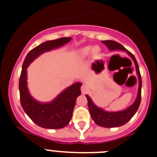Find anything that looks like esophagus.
<instances>
[{
  "label": "esophagus",
  "mask_w": 157,
  "mask_h": 157,
  "mask_svg": "<svg viewBox=\"0 0 157 157\" xmlns=\"http://www.w3.org/2000/svg\"><path fill=\"white\" fill-rule=\"evenodd\" d=\"M81 91L82 94H85L87 93V91H88V87H87V86L86 85V84H83V85L82 86Z\"/></svg>",
  "instance_id": "esophagus-1"
}]
</instances>
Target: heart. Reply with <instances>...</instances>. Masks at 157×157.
Returning <instances> with one entry per match:
<instances>
[{
  "mask_svg": "<svg viewBox=\"0 0 157 157\" xmlns=\"http://www.w3.org/2000/svg\"><path fill=\"white\" fill-rule=\"evenodd\" d=\"M91 51H92V53L94 54V56H97L99 53L100 48L98 46H95L94 48H92L91 46H86L81 49V54L83 56H86L87 55H89Z\"/></svg>",
  "mask_w": 157,
  "mask_h": 157,
  "instance_id": "1",
  "label": "heart"
}]
</instances>
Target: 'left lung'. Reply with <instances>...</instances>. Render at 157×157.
<instances>
[{"label":"left lung","mask_w":157,"mask_h":157,"mask_svg":"<svg viewBox=\"0 0 157 157\" xmlns=\"http://www.w3.org/2000/svg\"><path fill=\"white\" fill-rule=\"evenodd\" d=\"M102 43H104L109 50H123L126 51L129 54V56L132 58L134 62V64L136 67V71H137V74H138V78H139V89H138V94L137 99L135 100L134 103L131 106L127 108L126 110L120 111V112H108L102 110L100 108H98L94 103H93L92 100L89 96L86 95L88 101V108L90 116L92 117L93 120L97 123L98 126L103 127H120L127 123L130 119L134 116L136 112L138 111L139 108L140 103H141V77L140 74L139 67H138V62L136 60L135 57L130 52H129L127 49H126L120 43L116 42L115 41H102Z\"/></svg>","instance_id":"left-lung-1"}]
</instances>
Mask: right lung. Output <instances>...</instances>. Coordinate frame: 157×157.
Listing matches in <instances>:
<instances>
[{
	"mask_svg": "<svg viewBox=\"0 0 157 157\" xmlns=\"http://www.w3.org/2000/svg\"><path fill=\"white\" fill-rule=\"evenodd\" d=\"M71 39V37H61L43 42L31 49L23 61L19 82L20 103L32 121L43 128L60 129L68 124L71 120L76 99L81 94L82 83L77 82L71 86L50 103H39L31 98L27 90V67L40 54L62 46Z\"/></svg>",
	"mask_w": 157,
	"mask_h": 157,
	"instance_id": "obj_1",
	"label": "right lung"
}]
</instances>
